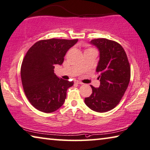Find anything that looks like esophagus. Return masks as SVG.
Returning <instances> with one entry per match:
<instances>
[{"label":"esophagus","instance_id":"esophagus-1","mask_svg":"<svg viewBox=\"0 0 150 150\" xmlns=\"http://www.w3.org/2000/svg\"><path fill=\"white\" fill-rule=\"evenodd\" d=\"M75 83H77V84H80V85H82V84H83V83H82V82L79 81H78V80H77V81H75Z\"/></svg>","mask_w":150,"mask_h":150}]
</instances>
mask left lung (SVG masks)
<instances>
[{"instance_id": "8db88e82", "label": "left lung", "mask_w": 150, "mask_h": 150, "mask_svg": "<svg viewBox=\"0 0 150 150\" xmlns=\"http://www.w3.org/2000/svg\"><path fill=\"white\" fill-rule=\"evenodd\" d=\"M89 43L100 52L96 72L100 85L98 88L91 86L92 93L84 101L92 110L105 112L117 106L123 96L130 81V65L126 52L117 42L98 38Z\"/></svg>"}]
</instances>
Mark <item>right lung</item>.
Here are the masks:
<instances>
[{"label": "right lung", "mask_w": 150, "mask_h": 150, "mask_svg": "<svg viewBox=\"0 0 150 150\" xmlns=\"http://www.w3.org/2000/svg\"><path fill=\"white\" fill-rule=\"evenodd\" d=\"M77 39H49L37 42L29 49L21 68L24 92L32 106L50 113L64 104L67 90L73 81L62 79L54 73V66L61 65L66 53Z\"/></svg>", "instance_id": "add662e5"}]
</instances>
